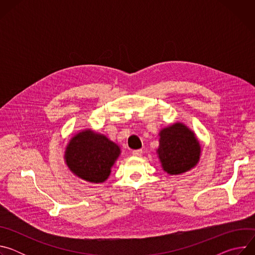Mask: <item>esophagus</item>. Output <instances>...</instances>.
I'll return each mask as SVG.
<instances>
[{"mask_svg": "<svg viewBox=\"0 0 255 255\" xmlns=\"http://www.w3.org/2000/svg\"><path fill=\"white\" fill-rule=\"evenodd\" d=\"M142 152H143L142 149H137V150H133V151H132V154H133L134 156H141V155H142Z\"/></svg>", "mask_w": 255, "mask_h": 255, "instance_id": "obj_1", "label": "esophagus"}]
</instances>
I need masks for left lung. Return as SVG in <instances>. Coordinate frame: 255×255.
I'll list each match as a JSON object with an SVG mask.
<instances>
[{
  "label": "left lung",
  "mask_w": 255,
  "mask_h": 255,
  "mask_svg": "<svg viewBox=\"0 0 255 255\" xmlns=\"http://www.w3.org/2000/svg\"><path fill=\"white\" fill-rule=\"evenodd\" d=\"M156 154L161 168L169 175L193 169L200 161L202 146L196 133L186 124L174 122L160 129Z\"/></svg>",
  "instance_id": "8db88e82"
}]
</instances>
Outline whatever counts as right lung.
Returning a JSON list of instances; mask_svg holds the SVG:
<instances>
[{
    "mask_svg": "<svg viewBox=\"0 0 255 255\" xmlns=\"http://www.w3.org/2000/svg\"><path fill=\"white\" fill-rule=\"evenodd\" d=\"M121 154L119 145L107 135L86 128L68 140L64 163L79 178L92 184H103Z\"/></svg>",
    "mask_w": 255,
    "mask_h": 255,
    "instance_id": "add662e5",
    "label": "right lung"
}]
</instances>
